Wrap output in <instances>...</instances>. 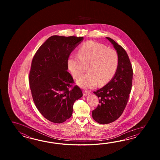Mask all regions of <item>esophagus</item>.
<instances>
[{
    "instance_id": "esophagus-1",
    "label": "esophagus",
    "mask_w": 160,
    "mask_h": 160,
    "mask_svg": "<svg viewBox=\"0 0 160 160\" xmlns=\"http://www.w3.org/2000/svg\"><path fill=\"white\" fill-rule=\"evenodd\" d=\"M88 94H90L89 92H86V91L83 92V96H86V95H88Z\"/></svg>"
}]
</instances>
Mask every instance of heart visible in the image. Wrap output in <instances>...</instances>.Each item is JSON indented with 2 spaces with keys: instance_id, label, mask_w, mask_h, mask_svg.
I'll return each mask as SVG.
<instances>
[{
  "instance_id": "obj_1",
  "label": "heart",
  "mask_w": 160,
  "mask_h": 160,
  "mask_svg": "<svg viewBox=\"0 0 160 160\" xmlns=\"http://www.w3.org/2000/svg\"><path fill=\"white\" fill-rule=\"evenodd\" d=\"M79 56L71 55L68 59L69 70L78 78L88 67V72L77 79L81 88L91 89L108 83L115 74L118 65V56L115 50L108 48L95 41H87L79 49Z\"/></svg>"
}]
</instances>
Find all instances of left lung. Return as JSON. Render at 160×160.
<instances>
[{"label": "left lung", "mask_w": 160, "mask_h": 160, "mask_svg": "<svg viewBox=\"0 0 160 160\" xmlns=\"http://www.w3.org/2000/svg\"><path fill=\"white\" fill-rule=\"evenodd\" d=\"M113 45L118 56V65L112 79L94 93L99 98L92 117L100 124H108L118 119L126 107L132 90L133 69L126 51L110 38L106 37Z\"/></svg>", "instance_id": "obj_1"}]
</instances>
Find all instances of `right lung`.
I'll return each instance as SVG.
<instances>
[{
  "label": "right lung",
  "mask_w": 160,
  "mask_h": 160,
  "mask_svg": "<svg viewBox=\"0 0 160 160\" xmlns=\"http://www.w3.org/2000/svg\"><path fill=\"white\" fill-rule=\"evenodd\" d=\"M83 37L53 35L38 50L31 63L29 83L35 105L45 118L61 123L71 117L73 105L83 95L68 69V59Z\"/></svg>",
  "instance_id": "add662e5"
}]
</instances>
